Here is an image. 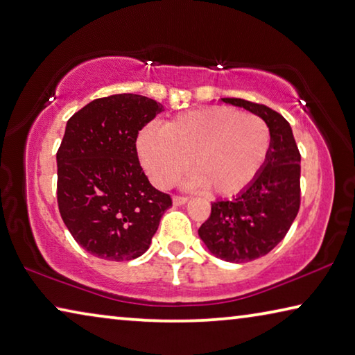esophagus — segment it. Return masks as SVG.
Here are the masks:
<instances>
[{"mask_svg": "<svg viewBox=\"0 0 355 355\" xmlns=\"http://www.w3.org/2000/svg\"><path fill=\"white\" fill-rule=\"evenodd\" d=\"M188 202L187 196H173V205H183Z\"/></svg>", "mask_w": 355, "mask_h": 355, "instance_id": "esophagus-1", "label": "esophagus"}]
</instances>
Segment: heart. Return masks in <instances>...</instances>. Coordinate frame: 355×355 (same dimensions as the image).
I'll list each match as a JSON object with an SVG mask.
<instances>
[{
  "mask_svg": "<svg viewBox=\"0 0 355 355\" xmlns=\"http://www.w3.org/2000/svg\"><path fill=\"white\" fill-rule=\"evenodd\" d=\"M270 145L272 132L261 116L211 105L177 115L162 129L145 126L137 153L156 187H171L191 159L196 172L191 183L216 196H234L261 172Z\"/></svg>",
  "mask_w": 355,
  "mask_h": 355,
  "instance_id": "1",
  "label": "heart"
}]
</instances>
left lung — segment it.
Returning a JSON list of instances; mask_svg holds the SVG:
<instances>
[{
    "mask_svg": "<svg viewBox=\"0 0 355 355\" xmlns=\"http://www.w3.org/2000/svg\"><path fill=\"white\" fill-rule=\"evenodd\" d=\"M224 103L243 107L262 118L272 132V145L262 171L232 200H216L199 227L207 248L227 262H250L268 254L300 208V151L286 118L270 107L240 98Z\"/></svg>",
    "mask_w": 355,
    "mask_h": 355,
    "instance_id": "obj_1",
    "label": "left lung"
}]
</instances>
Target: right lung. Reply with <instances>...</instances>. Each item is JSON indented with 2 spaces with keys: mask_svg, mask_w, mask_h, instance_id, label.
<instances>
[{
  "mask_svg": "<svg viewBox=\"0 0 355 355\" xmlns=\"http://www.w3.org/2000/svg\"><path fill=\"white\" fill-rule=\"evenodd\" d=\"M162 104L123 93L94 99L67 120L56 151V200L66 227L89 254L131 261L148 250L171 196L139 162V131Z\"/></svg>",
  "mask_w": 355,
  "mask_h": 355,
  "instance_id": "add662e5",
  "label": "right lung"
}]
</instances>
